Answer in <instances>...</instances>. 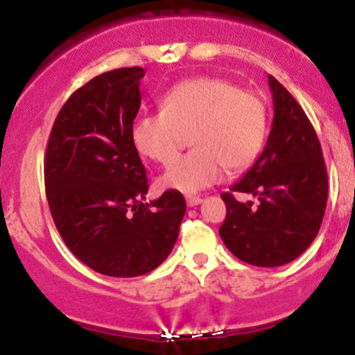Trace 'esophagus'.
I'll return each instance as SVG.
<instances>
[{"mask_svg":"<svg viewBox=\"0 0 355 355\" xmlns=\"http://www.w3.org/2000/svg\"><path fill=\"white\" fill-rule=\"evenodd\" d=\"M186 202H188L189 208H193V206L201 205L202 198H199V196H186Z\"/></svg>","mask_w":355,"mask_h":355,"instance_id":"34e87169","label":"esophagus"}]
</instances>
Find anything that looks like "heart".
<instances>
[{"mask_svg": "<svg viewBox=\"0 0 355 355\" xmlns=\"http://www.w3.org/2000/svg\"><path fill=\"white\" fill-rule=\"evenodd\" d=\"M189 134L194 149L162 174L164 188L196 193L221 181L225 171L246 169L266 139V107L257 94L225 78L199 77L171 87L161 112L134 122L132 141L142 156L171 164Z\"/></svg>", "mask_w": 355, "mask_h": 355, "instance_id": "obj_1", "label": "heart"}]
</instances>
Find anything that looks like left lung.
<instances>
[{
	"mask_svg": "<svg viewBox=\"0 0 355 355\" xmlns=\"http://www.w3.org/2000/svg\"><path fill=\"white\" fill-rule=\"evenodd\" d=\"M268 85L275 110L268 141L241 181L221 194L226 218L220 228L234 257L266 268L290 263L312 245L329 194L315 129L300 103L272 75ZM234 192L253 193L259 206L238 202Z\"/></svg>",
	"mask_w": 355,
	"mask_h": 355,
	"instance_id": "left-lung-1",
	"label": "left lung"
}]
</instances>
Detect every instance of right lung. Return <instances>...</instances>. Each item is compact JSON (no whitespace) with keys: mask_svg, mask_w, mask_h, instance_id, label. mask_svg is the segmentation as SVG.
I'll use <instances>...</instances> for the list:
<instances>
[{"mask_svg":"<svg viewBox=\"0 0 355 355\" xmlns=\"http://www.w3.org/2000/svg\"><path fill=\"white\" fill-rule=\"evenodd\" d=\"M144 69L97 75L63 103L45 154V189L60 236L107 277H139L169 257L186 213L169 189L144 202L146 167L132 141Z\"/></svg>","mask_w":355,"mask_h":355,"instance_id":"add662e5","label":"right lung"}]
</instances>
